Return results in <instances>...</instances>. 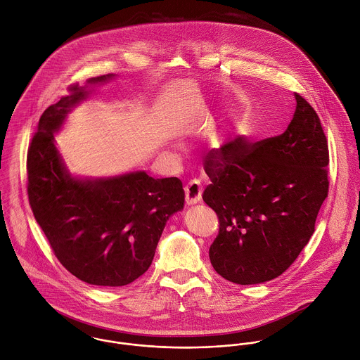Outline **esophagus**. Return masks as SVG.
Wrapping results in <instances>:
<instances>
[{
    "label": "esophagus",
    "instance_id": "esophagus-1",
    "mask_svg": "<svg viewBox=\"0 0 360 360\" xmlns=\"http://www.w3.org/2000/svg\"><path fill=\"white\" fill-rule=\"evenodd\" d=\"M184 193H186V202L188 205H194L197 204L198 201H201V197H202V186L198 180H191L186 188H184Z\"/></svg>",
    "mask_w": 360,
    "mask_h": 360
}]
</instances>
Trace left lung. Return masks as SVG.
<instances>
[{"label":"left lung","instance_id":"obj_1","mask_svg":"<svg viewBox=\"0 0 360 360\" xmlns=\"http://www.w3.org/2000/svg\"><path fill=\"white\" fill-rule=\"evenodd\" d=\"M287 130L251 143L236 139L206 155L202 200L219 217L209 248L213 269L248 285L283 274L314 233L328 195V144L311 105L295 93Z\"/></svg>","mask_w":360,"mask_h":360}]
</instances>
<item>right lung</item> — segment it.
I'll list each match as a JSON object with an SVG mask.
<instances>
[{"label":"right lung","instance_id":"add662e5","mask_svg":"<svg viewBox=\"0 0 360 360\" xmlns=\"http://www.w3.org/2000/svg\"><path fill=\"white\" fill-rule=\"evenodd\" d=\"M113 75L91 77L101 83ZM49 106L27 150V195L53 255L79 280L122 287L153 263L166 220L184 206L177 177L153 179L146 172L82 181L69 176L53 143L72 106L89 94L79 84Z\"/></svg>","mask_w":360,"mask_h":360}]
</instances>
